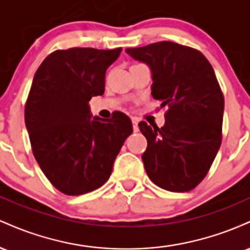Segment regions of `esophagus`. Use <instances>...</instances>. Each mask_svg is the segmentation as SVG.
Here are the masks:
<instances>
[{
  "instance_id": "esophagus-1",
  "label": "esophagus",
  "mask_w": 250,
  "mask_h": 250,
  "mask_svg": "<svg viewBox=\"0 0 250 250\" xmlns=\"http://www.w3.org/2000/svg\"><path fill=\"white\" fill-rule=\"evenodd\" d=\"M131 122H133V130L135 133L139 131V120H137L136 117H133V119H131Z\"/></svg>"
}]
</instances>
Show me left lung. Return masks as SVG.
<instances>
[{"label": "left lung", "mask_w": 250, "mask_h": 250, "mask_svg": "<svg viewBox=\"0 0 250 250\" xmlns=\"http://www.w3.org/2000/svg\"><path fill=\"white\" fill-rule=\"evenodd\" d=\"M125 53L151 71V95L167 107L166 125L140 122L148 146L142 155L149 179L170 191H189L205 179L222 140L225 99L202 53L162 41Z\"/></svg>", "instance_id": "left-lung-1"}]
</instances>
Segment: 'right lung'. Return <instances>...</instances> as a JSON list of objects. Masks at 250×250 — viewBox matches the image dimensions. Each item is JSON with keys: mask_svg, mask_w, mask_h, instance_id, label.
I'll use <instances>...</instances> for the list:
<instances>
[{"mask_svg": "<svg viewBox=\"0 0 250 250\" xmlns=\"http://www.w3.org/2000/svg\"><path fill=\"white\" fill-rule=\"evenodd\" d=\"M122 48L56 50L34 76L24 121L34 156L51 185L81 195L107 182L133 125L125 114L91 115L89 101L104 93L108 67Z\"/></svg>", "mask_w": 250, "mask_h": 250, "instance_id": "1", "label": "right lung"}]
</instances>
